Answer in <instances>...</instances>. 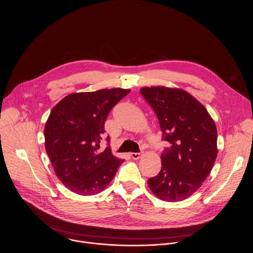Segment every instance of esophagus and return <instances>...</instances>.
<instances>
[{
  "mask_svg": "<svg viewBox=\"0 0 253 253\" xmlns=\"http://www.w3.org/2000/svg\"><path fill=\"white\" fill-rule=\"evenodd\" d=\"M142 155H143V153H142V152H138V153L132 152V153H130V156H131L133 159H135V160H137V159L141 158V157H142Z\"/></svg>",
  "mask_w": 253,
  "mask_h": 253,
  "instance_id": "1",
  "label": "esophagus"
}]
</instances>
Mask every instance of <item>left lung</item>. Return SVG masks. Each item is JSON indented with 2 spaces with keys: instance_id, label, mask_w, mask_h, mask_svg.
<instances>
[{
  "instance_id": "8db88e82",
  "label": "left lung",
  "mask_w": 253,
  "mask_h": 253,
  "mask_svg": "<svg viewBox=\"0 0 253 253\" xmlns=\"http://www.w3.org/2000/svg\"><path fill=\"white\" fill-rule=\"evenodd\" d=\"M140 92L155 111L162 140L169 144L161 154V170L148 179V185L161 200H184L201 187L217 157L215 123L184 90L157 86Z\"/></svg>"
}]
</instances>
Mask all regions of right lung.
<instances>
[{
	"mask_svg": "<svg viewBox=\"0 0 253 253\" xmlns=\"http://www.w3.org/2000/svg\"><path fill=\"white\" fill-rule=\"evenodd\" d=\"M129 92L113 88L73 93L52 109L44 130L45 147L57 177L72 192L100 193L124 162L109 146L101 150L100 142L108 114ZM106 140L109 143V137Z\"/></svg>",
	"mask_w": 253,
	"mask_h": 253,
	"instance_id": "right-lung-1",
	"label": "right lung"
}]
</instances>
